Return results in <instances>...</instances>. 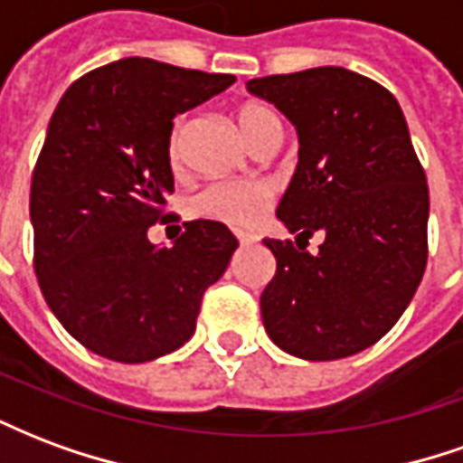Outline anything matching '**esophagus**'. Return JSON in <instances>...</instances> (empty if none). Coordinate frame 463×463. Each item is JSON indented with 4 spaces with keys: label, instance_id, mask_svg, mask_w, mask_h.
I'll list each match as a JSON object with an SVG mask.
<instances>
[{
    "label": "esophagus",
    "instance_id": "obj_1",
    "mask_svg": "<svg viewBox=\"0 0 463 463\" xmlns=\"http://www.w3.org/2000/svg\"><path fill=\"white\" fill-rule=\"evenodd\" d=\"M238 241H241V245H252V242H258V238L248 235V232H238Z\"/></svg>",
    "mask_w": 463,
    "mask_h": 463
}]
</instances>
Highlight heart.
Here are the masks:
<instances>
[{"label": "heart", "instance_id": "1", "mask_svg": "<svg viewBox=\"0 0 463 463\" xmlns=\"http://www.w3.org/2000/svg\"><path fill=\"white\" fill-rule=\"evenodd\" d=\"M238 123L242 133L255 146L268 141L272 136H280V121L268 106L245 104L238 109ZM188 131V118H175L168 136V158L178 165L183 153V141ZM275 198L272 183L260 178H241V181H213L191 198V211L208 221H218L231 228H252L265 218Z\"/></svg>", "mask_w": 463, "mask_h": 463}]
</instances>
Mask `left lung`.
<instances>
[{"instance_id":"left-lung-1","label":"left lung","mask_w":463,"mask_h":463,"mask_svg":"<svg viewBox=\"0 0 463 463\" xmlns=\"http://www.w3.org/2000/svg\"><path fill=\"white\" fill-rule=\"evenodd\" d=\"M248 91L300 136L278 205L298 245L262 241L278 262L260 295L262 325L300 359L357 354L394 327L427 268V175L404 114L384 86L342 66L262 76ZM317 230L326 242L310 256L307 238Z\"/></svg>"}]
</instances>
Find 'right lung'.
<instances>
[{"mask_svg": "<svg viewBox=\"0 0 463 463\" xmlns=\"http://www.w3.org/2000/svg\"><path fill=\"white\" fill-rule=\"evenodd\" d=\"M232 74L128 56L66 89L32 175L34 270L64 330L96 354L138 364L183 347L205 290L238 238L183 222L173 248L148 241L173 193V118L221 94Z\"/></svg>", "mask_w": 463, "mask_h": 463, "instance_id": "add662e5", "label": "right lung"}]
</instances>
